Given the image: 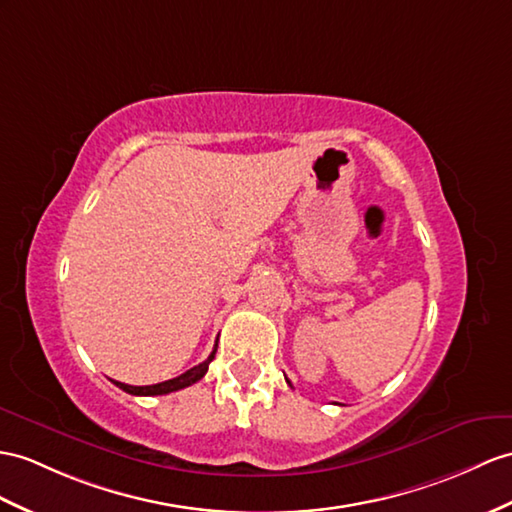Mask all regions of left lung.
I'll return each mask as SVG.
<instances>
[{"label": "left lung", "mask_w": 512, "mask_h": 512, "mask_svg": "<svg viewBox=\"0 0 512 512\" xmlns=\"http://www.w3.org/2000/svg\"><path fill=\"white\" fill-rule=\"evenodd\" d=\"M286 382H289V380H286ZM289 384H291V382H289Z\"/></svg>", "instance_id": "obj_1"}]
</instances>
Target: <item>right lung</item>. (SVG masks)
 I'll return each instance as SVG.
<instances>
[{
	"mask_svg": "<svg viewBox=\"0 0 512 512\" xmlns=\"http://www.w3.org/2000/svg\"><path fill=\"white\" fill-rule=\"evenodd\" d=\"M215 354H217V347L213 350V354H210V356L204 360V363H199L197 367H193V369H189V371H184V373H180L178 378H171V380H167V382L149 384V386H132V384H123V382H115V384L119 386V389H123L126 393H130V395H167V393H173V391L186 389V386H191V384H195L197 380H202V378L206 376L210 360L215 358Z\"/></svg>",
	"mask_w": 512,
	"mask_h": 512,
	"instance_id": "1",
	"label": "right lung"
}]
</instances>
